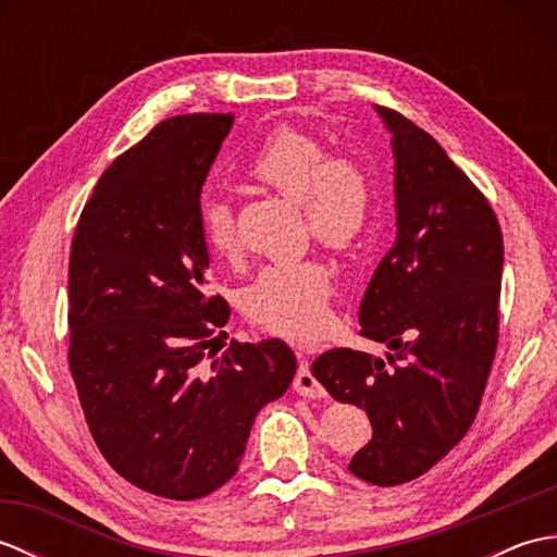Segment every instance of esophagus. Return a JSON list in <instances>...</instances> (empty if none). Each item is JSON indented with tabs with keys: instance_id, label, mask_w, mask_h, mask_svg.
I'll list each match as a JSON object with an SVG mask.
<instances>
[{
	"instance_id": "1",
	"label": "esophagus",
	"mask_w": 557,
	"mask_h": 557,
	"mask_svg": "<svg viewBox=\"0 0 557 557\" xmlns=\"http://www.w3.org/2000/svg\"><path fill=\"white\" fill-rule=\"evenodd\" d=\"M294 389H297L301 397H309V399L325 397V387L315 381L306 361H301L297 375H294Z\"/></svg>"
}]
</instances>
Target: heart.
Instances as JSON below:
<instances>
[{
  "label": "heart",
  "instance_id": "b5f03b06",
  "mask_svg": "<svg viewBox=\"0 0 557 557\" xmlns=\"http://www.w3.org/2000/svg\"><path fill=\"white\" fill-rule=\"evenodd\" d=\"M248 176L304 206L309 230L330 248H349L371 215V180L361 164L333 158L321 138L297 126H280L246 164ZM200 232L212 251L232 258L239 236L232 206L208 198L200 206ZM333 277L321 260L265 265L244 292L251 323L287 339H315L330 323Z\"/></svg>",
  "mask_w": 557,
  "mask_h": 557
}]
</instances>
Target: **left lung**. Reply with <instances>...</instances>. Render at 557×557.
<instances>
[{
    "mask_svg": "<svg viewBox=\"0 0 557 557\" xmlns=\"http://www.w3.org/2000/svg\"><path fill=\"white\" fill-rule=\"evenodd\" d=\"M375 112L393 134L397 239L366 287L359 323L387 351L330 349L311 371L371 419L351 474L397 486L425 474L476 419L498 345L503 234L431 134L395 110Z\"/></svg>",
    "mask_w": 557,
    "mask_h": 557,
    "instance_id": "8db88e82",
    "label": "left lung"
}]
</instances>
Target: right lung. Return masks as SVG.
Masks as SVG:
<instances>
[{
	"label": "right lung",
	"mask_w": 557,
	"mask_h": 557,
	"mask_svg": "<svg viewBox=\"0 0 557 557\" xmlns=\"http://www.w3.org/2000/svg\"><path fill=\"white\" fill-rule=\"evenodd\" d=\"M232 124L160 122L100 176L71 242L69 369L88 429L116 474L170 500L224 486L297 373L282 339L205 361L230 306L206 294L200 191Z\"/></svg>",
	"instance_id": "obj_1"
}]
</instances>
